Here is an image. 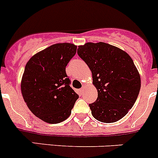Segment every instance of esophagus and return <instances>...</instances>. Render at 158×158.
<instances>
[{
    "label": "esophagus",
    "mask_w": 158,
    "mask_h": 158,
    "mask_svg": "<svg viewBox=\"0 0 158 158\" xmlns=\"http://www.w3.org/2000/svg\"><path fill=\"white\" fill-rule=\"evenodd\" d=\"M85 85H83V86H82V88L80 89V94H83L84 91H85Z\"/></svg>",
    "instance_id": "esophagus-1"
}]
</instances>
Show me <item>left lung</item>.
Listing matches in <instances>:
<instances>
[{
	"label": "left lung",
	"instance_id": "1",
	"mask_svg": "<svg viewBox=\"0 0 158 158\" xmlns=\"http://www.w3.org/2000/svg\"><path fill=\"white\" fill-rule=\"evenodd\" d=\"M78 56L92 73L97 100L89 104L94 118L115 123L134 105L140 90V76L130 55L108 43H87L79 46Z\"/></svg>",
	"mask_w": 158,
	"mask_h": 158
}]
</instances>
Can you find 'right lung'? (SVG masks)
Segmentation results:
<instances>
[{
	"mask_svg": "<svg viewBox=\"0 0 158 158\" xmlns=\"http://www.w3.org/2000/svg\"><path fill=\"white\" fill-rule=\"evenodd\" d=\"M77 46L57 43L37 52L25 66L21 90L27 106L46 123H59L70 116L78 94L70 86L66 67Z\"/></svg>",
	"mask_w": 158,
	"mask_h": 158,
	"instance_id": "right-lung-1",
	"label": "right lung"
}]
</instances>
